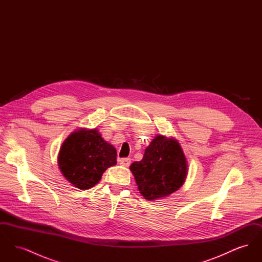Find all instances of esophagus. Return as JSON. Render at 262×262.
<instances>
[{
  "instance_id": "34e87169",
  "label": "esophagus",
  "mask_w": 262,
  "mask_h": 262,
  "mask_svg": "<svg viewBox=\"0 0 262 262\" xmlns=\"http://www.w3.org/2000/svg\"><path fill=\"white\" fill-rule=\"evenodd\" d=\"M120 164L124 167H128L130 165V158H124V159H120L119 160Z\"/></svg>"
}]
</instances>
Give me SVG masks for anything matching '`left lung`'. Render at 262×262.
Segmentation results:
<instances>
[{
  "instance_id": "8db88e82",
  "label": "left lung",
  "mask_w": 262,
  "mask_h": 262,
  "mask_svg": "<svg viewBox=\"0 0 262 262\" xmlns=\"http://www.w3.org/2000/svg\"><path fill=\"white\" fill-rule=\"evenodd\" d=\"M129 170L139 193L145 200H161L184 185L187 176V158L176 138L158 135L145 148L142 160L133 163Z\"/></svg>"
}]
</instances>
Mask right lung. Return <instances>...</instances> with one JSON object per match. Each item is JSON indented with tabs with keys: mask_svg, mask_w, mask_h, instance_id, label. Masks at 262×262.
Segmentation results:
<instances>
[{
	"mask_svg": "<svg viewBox=\"0 0 262 262\" xmlns=\"http://www.w3.org/2000/svg\"><path fill=\"white\" fill-rule=\"evenodd\" d=\"M117 164V150L95 128H78L64 139L58 155L62 176L74 187L89 189Z\"/></svg>",
	"mask_w": 262,
	"mask_h": 262,
	"instance_id": "right-lung-1",
	"label": "right lung"
}]
</instances>
